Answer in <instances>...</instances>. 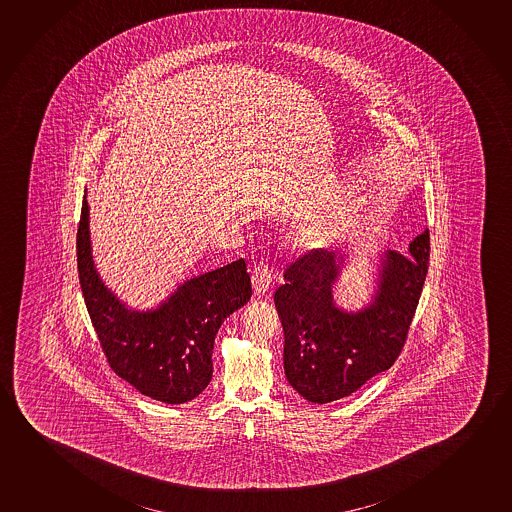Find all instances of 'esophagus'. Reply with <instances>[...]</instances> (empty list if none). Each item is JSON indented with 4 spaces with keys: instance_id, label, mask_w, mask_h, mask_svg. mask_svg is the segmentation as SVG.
<instances>
[{
    "instance_id": "34e87169",
    "label": "esophagus",
    "mask_w": 512,
    "mask_h": 512,
    "mask_svg": "<svg viewBox=\"0 0 512 512\" xmlns=\"http://www.w3.org/2000/svg\"><path fill=\"white\" fill-rule=\"evenodd\" d=\"M253 289L257 294H264L273 285V271L267 264H257L252 271Z\"/></svg>"
}]
</instances>
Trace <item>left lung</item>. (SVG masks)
Returning a JSON list of instances; mask_svg holds the SVG:
<instances>
[{"label":"left lung","instance_id":"obj_1","mask_svg":"<svg viewBox=\"0 0 512 512\" xmlns=\"http://www.w3.org/2000/svg\"><path fill=\"white\" fill-rule=\"evenodd\" d=\"M430 260L424 230L408 253H386L377 296L363 312L345 313L333 303L341 262L313 248L290 264L275 292L285 345L283 364L290 386L312 403L356 393L398 359L421 299Z\"/></svg>","mask_w":512,"mask_h":512}]
</instances>
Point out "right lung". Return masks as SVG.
I'll use <instances>...</instances> for the list:
<instances>
[{"mask_svg": "<svg viewBox=\"0 0 512 512\" xmlns=\"http://www.w3.org/2000/svg\"><path fill=\"white\" fill-rule=\"evenodd\" d=\"M82 296L107 363L118 377L153 400L186 403L213 377V345L230 313L252 297L245 259L179 287L155 312H132L104 287L89 246L88 200L77 229Z\"/></svg>", "mask_w": 512, "mask_h": 512, "instance_id": "1", "label": "right lung"}]
</instances>
